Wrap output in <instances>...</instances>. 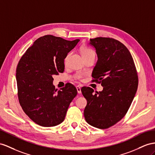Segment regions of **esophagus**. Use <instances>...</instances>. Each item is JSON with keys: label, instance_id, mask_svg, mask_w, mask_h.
Instances as JSON below:
<instances>
[{"label": "esophagus", "instance_id": "34e87169", "mask_svg": "<svg viewBox=\"0 0 155 155\" xmlns=\"http://www.w3.org/2000/svg\"><path fill=\"white\" fill-rule=\"evenodd\" d=\"M76 88H77V90L78 94H81V86H77Z\"/></svg>", "mask_w": 155, "mask_h": 155}]
</instances>
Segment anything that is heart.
Wrapping results in <instances>:
<instances>
[{
    "label": "heart",
    "instance_id": "heart-1",
    "mask_svg": "<svg viewBox=\"0 0 155 155\" xmlns=\"http://www.w3.org/2000/svg\"><path fill=\"white\" fill-rule=\"evenodd\" d=\"M81 53L82 55V57H85L87 56V55H92V54H95L94 51L92 50L89 48L88 47H83L81 49ZM69 55V54L67 55L65 58V62H66L67 58H68V56ZM78 78H81V77H79Z\"/></svg>",
    "mask_w": 155,
    "mask_h": 155
}]
</instances>
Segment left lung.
Masks as SVG:
<instances>
[{
	"instance_id": "obj_1",
	"label": "left lung",
	"mask_w": 155,
	"mask_h": 155,
	"mask_svg": "<svg viewBox=\"0 0 155 155\" xmlns=\"http://www.w3.org/2000/svg\"><path fill=\"white\" fill-rule=\"evenodd\" d=\"M97 61L92 71L93 82L101 83L104 89L94 92L83 87L87 100L84 110L86 121L91 126L106 129L124 117L136 94L138 77L132 55L122 43L111 38L90 39Z\"/></svg>"
}]
</instances>
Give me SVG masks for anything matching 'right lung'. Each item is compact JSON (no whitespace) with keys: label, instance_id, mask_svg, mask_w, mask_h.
I'll return each mask as SVG.
<instances>
[{"label":"right lung","instance_id":"1","mask_svg":"<svg viewBox=\"0 0 155 155\" xmlns=\"http://www.w3.org/2000/svg\"><path fill=\"white\" fill-rule=\"evenodd\" d=\"M80 41L45 35L35 41L19 60L16 69L19 101L36 124L57 126L64 120L77 90L68 83L57 91L53 75L64 71V59Z\"/></svg>","mask_w":155,"mask_h":155}]
</instances>
